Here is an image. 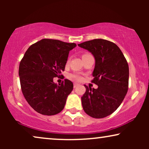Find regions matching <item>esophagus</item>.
Wrapping results in <instances>:
<instances>
[{"label":"esophagus","mask_w":149,"mask_h":149,"mask_svg":"<svg viewBox=\"0 0 149 149\" xmlns=\"http://www.w3.org/2000/svg\"><path fill=\"white\" fill-rule=\"evenodd\" d=\"M79 84L78 83H74V85H73V87H74V88H75V87H77V86H78Z\"/></svg>","instance_id":"obj_1"}]
</instances>
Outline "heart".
<instances>
[{
    "mask_svg": "<svg viewBox=\"0 0 149 149\" xmlns=\"http://www.w3.org/2000/svg\"><path fill=\"white\" fill-rule=\"evenodd\" d=\"M89 55H90V54H83L82 55V58H85V57H86L87 56H89ZM68 63H69V60H68L66 61V64L68 65ZM70 78L71 79H72V80H74V81H80L82 80V77H81L79 74H77V73H75V74H70Z\"/></svg>",
    "mask_w": 149,
    "mask_h": 149,
    "instance_id": "heart-1",
    "label": "heart"
}]
</instances>
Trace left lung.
I'll list each match as a JSON object with an SVG mask.
<instances>
[{
    "label": "left lung",
    "instance_id": "left-lung-1",
    "mask_svg": "<svg viewBox=\"0 0 149 149\" xmlns=\"http://www.w3.org/2000/svg\"><path fill=\"white\" fill-rule=\"evenodd\" d=\"M94 56L95 68L91 83L98 87L84 85L85 93L81 97L85 113L95 119L107 117L121 105L128 90L129 66L117 45L109 40L93 39L79 44Z\"/></svg>",
    "mask_w": 149,
    "mask_h": 149
}]
</instances>
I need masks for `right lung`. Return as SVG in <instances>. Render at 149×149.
<instances>
[{
    "instance_id": "right-lung-1",
    "label": "right lung",
    "mask_w": 149,
    "mask_h": 149,
    "mask_svg": "<svg viewBox=\"0 0 149 149\" xmlns=\"http://www.w3.org/2000/svg\"><path fill=\"white\" fill-rule=\"evenodd\" d=\"M77 45L44 38L32 44L19 63L22 91L30 107L44 115H56L64 109L73 83L65 79L61 84L54 77L62 76L69 52Z\"/></svg>"
}]
</instances>
